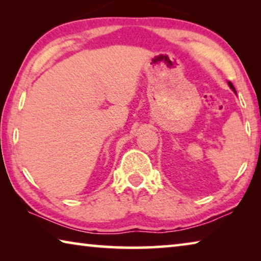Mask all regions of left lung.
<instances>
[{"label": "left lung", "instance_id": "1", "mask_svg": "<svg viewBox=\"0 0 261 261\" xmlns=\"http://www.w3.org/2000/svg\"><path fill=\"white\" fill-rule=\"evenodd\" d=\"M228 85L229 86H230V88H231V90L233 91V92H235V93H236V90H235V87H233V85H232V84L230 83V82H228Z\"/></svg>", "mask_w": 261, "mask_h": 261}]
</instances>
